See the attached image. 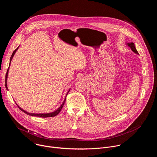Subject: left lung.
I'll list each match as a JSON object with an SVG mask.
<instances>
[{
    "label": "left lung",
    "mask_w": 157,
    "mask_h": 157,
    "mask_svg": "<svg viewBox=\"0 0 157 157\" xmlns=\"http://www.w3.org/2000/svg\"><path fill=\"white\" fill-rule=\"evenodd\" d=\"M127 44H128V46L129 47H130V48L132 49V50L133 52H135V53H137V54H139V53H138V52L137 51V50H136V47H135V44H134L133 43H127Z\"/></svg>",
    "instance_id": "obj_1"
}]
</instances>
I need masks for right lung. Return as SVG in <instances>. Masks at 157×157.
<instances>
[{
	"label": "right lung",
	"mask_w": 157,
	"mask_h": 157,
	"mask_svg": "<svg viewBox=\"0 0 157 157\" xmlns=\"http://www.w3.org/2000/svg\"><path fill=\"white\" fill-rule=\"evenodd\" d=\"M17 49H18V48H17V49H15L14 51H13V52L12 53V56H11V57H10V62H11V60H12V58H13V55H14V54L15 53V52H16V51L17 50ZM9 68H8V70H7V73H6V88H7V75H8V71H9ZM65 101H66V98H65V99H64V102H63V103L61 104V105L56 110V111H55V112H53V113H48V114H32V113H27V112H26V111H25V110H24L23 109H21L20 107H19V109L21 110V111H23L24 113H25V114H27V115H29V116H36V117H55V116H56V115H58L59 113V112L61 111V110L62 109V108H63V105H64V102H65Z\"/></svg>",
	"instance_id": "obj_1"
}]
</instances>
